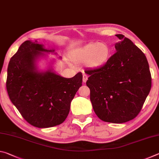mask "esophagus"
I'll use <instances>...</instances> for the list:
<instances>
[{"mask_svg":"<svg viewBox=\"0 0 159 159\" xmlns=\"http://www.w3.org/2000/svg\"><path fill=\"white\" fill-rule=\"evenodd\" d=\"M88 76L87 74H83V82L86 83V81H87V80H88Z\"/></svg>","mask_w":159,"mask_h":159,"instance_id":"obj_1","label":"esophagus"}]
</instances>
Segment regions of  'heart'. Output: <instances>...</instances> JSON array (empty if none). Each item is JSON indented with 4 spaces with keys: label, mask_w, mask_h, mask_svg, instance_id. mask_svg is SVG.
<instances>
[{
    "label": "heart",
    "mask_w": 159,
    "mask_h": 159,
    "mask_svg": "<svg viewBox=\"0 0 159 159\" xmlns=\"http://www.w3.org/2000/svg\"><path fill=\"white\" fill-rule=\"evenodd\" d=\"M110 52L109 46L104 43H90L74 51L71 57L76 62H86L90 68H97L106 63Z\"/></svg>",
    "instance_id": "b5f03b06"
}]
</instances>
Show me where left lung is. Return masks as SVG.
Here are the masks:
<instances>
[{
    "label": "left lung",
    "instance_id": "left-lung-1",
    "mask_svg": "<svg viewBox=\"0 0 159 159\" xmlns=\"http://www.w3.org/2000/svg\"><path fill=\"white\" fill-rule=\"evenodd\" d=\"M105 64L87 70L94 111L105 122L123 123L135 118L152 87V76L142 51L122 34Z\"/></svg>",
    "mask_w": 159,
    "mask_h": 159
}]
</instances>
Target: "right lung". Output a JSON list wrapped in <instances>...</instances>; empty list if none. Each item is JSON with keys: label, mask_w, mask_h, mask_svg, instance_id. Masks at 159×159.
Wrapping results in <instances>:
<instances>
[{"label": "right lung", "mask_w": 159, "mask_h": 159, "mask_svg": "<svg viewBox=\"0 0 159 159\" xmlns=\"http://www.w3.org/2000/svg\"><path fill=\"white\" fill-rule=\"evenodd\" d=\"M45 49L36 41H26L10 59L6 88L12 104L31 125L40 128L62 123L68 116L71 102L81 87L83 75L79 72L66 79L52 71L51 67L40 71L36 60Z\"/></svg>", "instance_id": "obj_1"}]
</instances>
